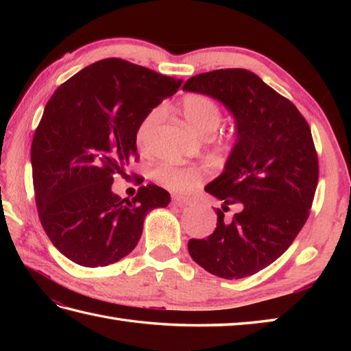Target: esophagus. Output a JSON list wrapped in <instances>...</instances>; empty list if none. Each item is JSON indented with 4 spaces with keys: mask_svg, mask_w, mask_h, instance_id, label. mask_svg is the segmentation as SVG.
<instances>
[{
    "mask_svg": "<svg viewBox=\"0 0 351 351\" xmlns=\"http://www.w3.org/2000/svg\"><path fill=\"white\" fill-rule=\"evenodd\" d=\"M173 202L180 206H189L193 205V199L185 196H173Z\"/></svg>",
    "mask_w": 351,
    "mask_h": 351,
    "instance_id": "esophagus-1",
    "label": "esophagus"
}]
</instances>
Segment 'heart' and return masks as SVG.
Segmentation results:
<instances>
[{
    "instance_id": "1",
    "label": "heart",
    "mask_w": 351,
    "mask_h": 351,
    "mask_svg": "<svg viewBox=\"0 0 351 351\" xmlns=\"http://www.w3.org/2000/svg\"><path fill=\"white\" fill-rule=\"evenodd\" d=\"M181 113L193 130L200 136H211L221 122V108L211 96L202 93L185 95L181 101ZM161 117V110L154 108L141 119L136 131V141L140 147H146ZM206 176V169L200 166H178L161 164L154 170V178L164 187L173 191H189L196 187Z\"/></svg>"
}]
</instances>
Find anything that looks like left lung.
Masks as SVG:
<instances>
[{
	"label": "left lung",
	"mask_w": 351,
	"mask_h": 351,
	"mask_svg": "<svg viewBox=\"0 0 351 351\" xmlns=\"http://www.w3.org/2000/svg\"><path fill=\"white\" fill-rule=\"evenodd\" d=\"M184 90L223 102L237 123L225 171L205 191L223 200L217 228L189 252L223 279L247 278L274 263L309 217L318 156L306 119L293 102L247 69H217L185 81ZM229 204L239 211L230 218Z\"/></svg>",
	"instance_id": "1"
}]
</instances>
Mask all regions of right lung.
Instances as JSON below:
<instances>
[{"label": "right lung", "mask_w": 351, "mask_h": 351, "mask_svg": "<svg viewBox=\"0 0 351 351\" xmlns=\"http://www.w3.org/2000/svg\"><path fill=\"white\" fill-rule=\"evenodd\" d=\"M182 81L106 58L57 88L32 143L37 214L51 243L83 267L117 263L136 247L146 214L170 202L169 191L141 185L132 199L111 191L114 175L138 161L136 131Z\"/></svg>", "instance_id": "obj_1"}]
</instances>
